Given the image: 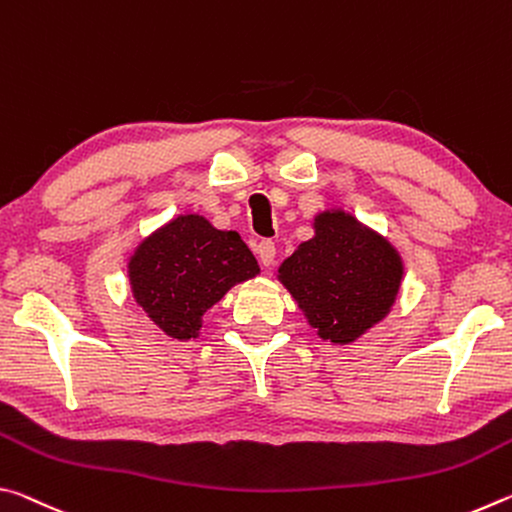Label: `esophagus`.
<instances>
[{
	"mask_svg": "<svg viewBox=\"0 0 512 512\" xmlns=\"http://www.w3.org/2000/svg\"><path fill=\"white\" fill-rule=\"evenodd\" d=\"M257 257L262 266H273L275 262V244L271 239H262L257 244Z\"/></svg>",
	"mask_w": 512,
	"mask_h": 512,
	"instance_id": "34e87169",
	"label": "esophagus"
}]
</instances>
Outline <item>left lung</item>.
<instances>
[{"label": "left lung", "instance_id": "left-lung-1", "mask_svg": "<svg viewBox=\"0 0 512 512\" xmlns=\"http://www.w3.org/2000/svg\"><path fill=\"white\" fill-rule=\"evenodd\" d=\"M291 296L323 339L352 343L388 314L402 280V264L384 239L343 212L316 219V237L280 266Z\"/></svg>", "mask_w": 512, "mask_h": 512}]
</instances>
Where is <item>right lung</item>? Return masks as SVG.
<instances>
[{"label": "right lung", "instance_id": "1", "mask_svg": "<svg viewBox=\"0 0 512 512\" xmlns=\"http://www.w3.org/2000/svg\"><path fill=\"white\" fill-rule=\"evenodd\" d=\"M259 271L237 232L214 230L201 216H178L137 248L133 293L155 325L187 341L201 329L203 311L232 284Z\"/></svg>", "mask_w": 512, "mask_h": 512}]
</instances>
